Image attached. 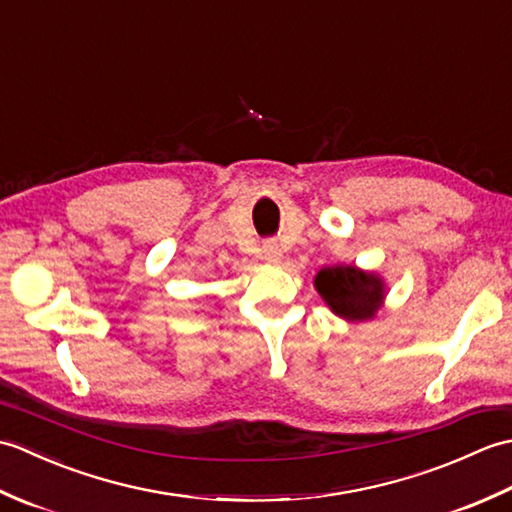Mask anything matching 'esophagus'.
I'll return each mask as SVG.
<instances>
[{"instance_id":"1","label":"esophagus","mask_w":512,"mask_h":512,"mask_svg":"<svg viewBox=\"0 0 512 512\" xmlns=\"http://www.w3.org/2000/svg\"><path fill=\"white\" fill-rule=\"evenodd\" d=\"M262 255L268 264H279L281 257H284V253H281V248L277 242H266L264 248H262Z\"/></svg>"}]
</instances>
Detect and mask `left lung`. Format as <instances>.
Masks as SVG:
<instances>
[{
  "instance_id": "obj_1",
  "label": "left lung",
  "mask_w": 512,
  "mask_h": 512,
  "mask_svg": "<svg viewBox=\"0 0 512 512\" xmlns=\"http://www.w3.org/2000/svg\"><path fill=\"white\" fill-rule=\"evenodd\" d=\"M314 288L336 317L350 323L372 321L387 297L385 279L354 264L321 268L314 277Z\"/></svg>"
}]
</instances>
